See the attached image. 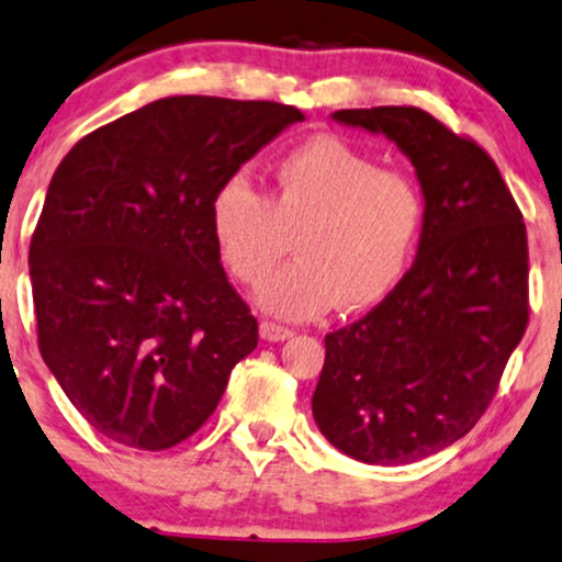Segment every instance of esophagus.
<instances>
[{
    "label": "esophagus",
    "mask_w": 562,
    "mask_h": 562,
    "mask_svg": "<svg viewBox=\"0 0 562 562\" xmlns=\"http://www.w3.org/2000/svg\"><path fill=\"white\" fill-rule=\"evenodd\" d=\"M259 333H261L263 340L280 342V340H288V337L293 335V329L285 327V324H277V322H261Z\"/></svg>",
    "instance_id": "obj_1"
}]
</instances>
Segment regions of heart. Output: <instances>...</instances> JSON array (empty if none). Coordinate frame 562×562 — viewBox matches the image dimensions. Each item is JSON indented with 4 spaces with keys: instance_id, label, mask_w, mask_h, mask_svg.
Segmentation results:
<instances>
[{
    "instance_id": "b5f03b06",
    "label": "heart",
    "mask_w": 562,
    "mask_h": 562,
    "mask_svg": "<svg viewBox=\"0 0 562 562\" xmlns=\"http://www.w3.org/2000/svg\"><path fill=\"white\" fill-rule=\"evenodd\" d=\"M209 225L227 272L251 288L295 238L299 261L277 272L259 301L285 319H314L337 303L374 308L401 288L427 229V195L414 175L322 133L274 161L269 195L243 172L222 180Z\"/></svg>"
}]
</instances>
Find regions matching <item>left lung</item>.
I'll return each mask as SVG.
<instances>
[{
    "instance_id": "1",
    "label": "left lung",
    "mask_w": 562,
    "mask_h": 562,
    "mask_svg": "<svg viewBox=\"0 0 562 562\" xmlns=\"http://www.w3.org/2000/svg\"><path fill=\"white\" fill-rule=\"evenodd\" d=\"M416 167L427 229L401 288L324 337L311 408L363 463H414L469 435L529 324V240L495 159L418 106L340 110Z\"/></svg>"
}]
</instances>
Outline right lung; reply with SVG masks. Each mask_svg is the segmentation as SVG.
Returning a JSON list of instances; mask_svg holds the SVG:
<instances>
[{
  "label": "right lung",
  "mask_w": 562,
  "mask_h": 562,
  "mask_svg": "<svg viewBox=\"0 0 562 562\" xmlns=\"http://www.w3.org/2000/svg\"><path fill=\"white\" fill-rule=\"evenodd\" d=\"M299 120L277 101L167 97L59 161L29 254L38 350L112 442L167 450L195 435L259 342L220 263L209 201Z\"/></svg>",
  "instance_id": "1"
}]
</instances>
